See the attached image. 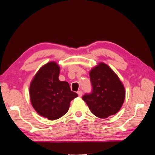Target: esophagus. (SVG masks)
Here are the masks:
<instances>
[{"instance_id": "esophagus-1", "label": "esophagus", "mask_w": 155, "mask_h": 155, "mask_svg": "<svg viewBox=\"0 0 155 155\" xmlns=\"http://www.w3.org/2000/svg\"><path fill=\"white\" fill-rule=\"evenodd\" d=\"M78 96H79V97H82V91L81 90L78 91Z\"/></svg>"}]
</instances>
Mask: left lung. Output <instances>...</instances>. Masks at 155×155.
Segmentation results:
<instances>
[{
    "label": "left lung",
    "instance_id": "left-lung-1",
    "mask_svg": "<svg viewBox=\"0 0 155 155\" xmlns=\"http://www.w3.org/2000/svg\"><path fill=\"white\" fill-rule=\"evenodd\" d=\"M92 92L82 99L91 112L105 118L118 112L125 99L124 87L116 74L107 64L100 63L90 73Z\"/></svg>",
    "mask_w": 155,
    "mask_h": 155
}]
</instances>
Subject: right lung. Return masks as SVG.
I'll return each mask as SVG.
<instances>
[{
    "label": "right lung",
    "mask_w": 155,
    "mask_h": 155,
    "mask_svg": "<svg viewBox=\"0 0 155 155\" xmlns=\"http://www.w3.org/2000/svg\"><path fill=\"white\" fill-rule=\"evenodd\" d=\"M60 68L56 63H46L39 70L29 87L30 100L40 116L56 120L65 115L71 101L77 97L69 84L60 81Z\"/></svg>",
    "instance_id": "obj_1"
}]
</instances>
